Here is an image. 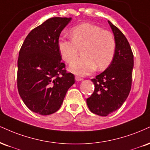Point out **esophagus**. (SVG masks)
Segmentation results:
<instances>
[{"instance_id": "obj_1", "label": "esophagus", "mask_w": 150, "mask_h": 150, "mask_svg": "<svg viewBox=\"0 0 150 150\" xmlns=\"http://www.w3.org/2000/svg\"><path fill=\"white\" fill-rule=\"evenodd\" d=\"M75 80H76L77 82H79V81L82 80V78H81V77L79 76H75Z\"/></svg>"}]
</instances>
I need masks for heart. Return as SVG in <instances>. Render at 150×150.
<instances>
[{
  "label": "heart",
  "instance_id": "heart-1",
  "mask_svg": "<svg viewBox=\"0 0 150 150\" xmlns=\"http://www.w3.org/2000/svg\"><path fill=\"white\" fill-rule=\"evenodd\" d=\"M71 40L60 38L57 46L63 60L73 62L82 50L83 58L72 63L69 70L78 75H88L96 69H106L114 58L116 42L110 32L89 23L73 28L70 32Z\"/></svg>",
  "mask_w": 150,
  "mask_h": 150
}]
</instances>
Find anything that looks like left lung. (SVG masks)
<instances>
[{"mask_svg":"<svg viewBox=\"0 0 150 150\" xmlns=\"http://www.w3.org/2000/svg\"><path fill=\"white\" fill-rule=\"evenodd\" d=\"M116 50L113 60L103 73L92 79L95 86L92 95L86 99L91 112L106 117L116 111L127 100L132 82L133 54L125 35L110 21Z\"/></svg>","mask_w":150,"mask_h":150,"instance_id":"1","label":"left lung"}]
</instances>
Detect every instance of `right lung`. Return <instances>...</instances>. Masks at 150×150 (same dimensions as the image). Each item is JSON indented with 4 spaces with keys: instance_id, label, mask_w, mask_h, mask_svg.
Segmentation results:
<instances>
[{
    "instance_id": "add662e5",
    "label": "right lung",
    "mask_w": 150,
    "mask_h": 150,
    "mask_svg": "<svg viewBox=\"0 0 150 150\" xmlns=\"http://www.w3.org/2000/svg\"><path fill=\"white\" fill-rule=\"evenodd\" d=\"M70 21L66 17L47 19L28 33L19 51L18 91L27 108L37 114L56 112L75 82L73 74L66 73L57 46Z\"/></svg>"
}]
</instances>
